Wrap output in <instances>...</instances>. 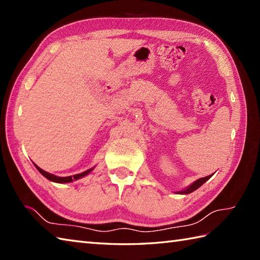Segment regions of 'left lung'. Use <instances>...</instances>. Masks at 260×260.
<instances>
[{
    "label": "left lung",
    "mask_w": 260,
    "mask_h": 260,
    "mask_svg": "<svg viewBox=\"0 0 260 260\" xmlns=\"http://www.w3.org/2000/svg\"><path fill=\"white\" fill-rule=\"evenodd\" d=\"M210 178H211V175L206 176V178L199 179V180L193 182V183H192L190 186H187L186 189L182 190V191H178L176 193H179V194H189V193H191V192H193V191H196L197 189H199V187H200V186L204 183V182H207Z\"/></svg>",
    "instance_id": "1"
}]
</instances>
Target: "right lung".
<instances>
[{
    "label": "right lung",
    "mask_w": 260,
    "mask_h": 260,
    "mask_svg": "<svg viewBox=\"0 0 260 260\" xmlns=\"http://www.w3.org/2000/svg\"><path fill=\"white\" fill-rule=\"evenodd\" d=\"M36 168H37V170L39 171V172H40L43 176H45V178H47L48 180H50L52 182H56V183H69V182H73V181H76V180H78L80 178H84V176H86L87 174H89L91 171L93 170V168H92V169L87 170V171H85V172L79 173V174H75L73 176L70 175V176H64V178H61V176H57V175H53L51 173L46 172V171H43L42 169L37 167V165H36Z\"/></svg>",
    "instance_id": "right-lung-1"
}]
</instances>
